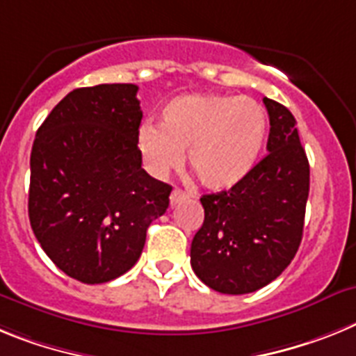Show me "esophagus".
<instances>
[{
	"instance_id": "1",
	"label": "esophagus",
	"mask_w": 356,
	"mask_h": 356,
	"mask_svg": "<svg viewBox=\"0 0 356 356\" xmlns=\"http://www.w3.org/2000/svg\"><path fill=\"white\" fill-rule=\"evenodd\" d=\"M186 199H188L186 191H182L181 188H175V190L172 191V195H170V204H172V206H177V204L184 202Z\"/></svg>"
}]
</instances>
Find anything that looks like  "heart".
Here are the masks:
<instances>
[{"label":"heart","instance_id":"obj_1","mask_svg":"<svg viewBox=\"0 0 356 356\" xmlns=\"http://www.w3.org/2000/svg\"><path fill=\"white\" fill-rule=\"evenodd\" d=\"M268 118L252 98L191 92L161 109L159 127L143 123L138 150L145 168L165 177L188 165L209 190H229L251 175L264 154Z\"/></svg>","mask_w":356,"mask_h":356}]
</instances>
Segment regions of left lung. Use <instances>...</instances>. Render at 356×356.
<instances>
[{
  "label": "left lung",
  "mask_w": 356,
  "mask_h": 356,
  "mask_svg": "<svg viewBox=\"0 0 356 356\" xmlns=\"http://www.w3.org/2000/svg\"><path fill=\"white\" fill-rule=\"evenodd\" d=\"M270 132L268 154L229 191L202 195L204 224L191 242V268L220 293H249L276 280L302 238L310 165L296 118L264 98Z\"/></svg>",
  "instance_id": "left-lung-1"
}]
</instances>
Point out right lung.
Here are the masks:
<instances>
[{"label":"right lung","mask_w":356,"mask_h":356,"mask_svg":"<svg viewBox=\"0 0 356 356\" xmlns=\"http://www.w3.org/2000/svg\"><path fill=\"white\" fill-rule=\"evenodd\" d=\"M136 92L134 84L73 89L33 140L30 225L48 258L88 285L134 267L148 225L170 204L172 186L141 168Z\"/></svg>","instance_id":"right-lung-1"}]
</instances>
